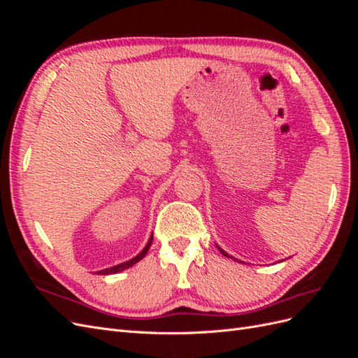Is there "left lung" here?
<instances>
[{"label":"left lung","instance_id":"obj_1","mask_svg":"<svg viewBox=\"0 0 358 358\" xmlns=\"http://www.w3.org/2000/svg\"><path fill=\"white\" fill-rule=\"evenodd\" d=\"M220 251H221V252H222V254H224V255H225V257H230V258H233V257H231V255H229V254H227V252H225V251H222V249H221V248H220Z\"/></svg>","mask_w":358,"mask_h":358}]
</instances>
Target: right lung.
I'll list each match as a JSON object with an SVG mask.
<instances>
[{
	"instance_id": "1",
	"label": "right lung",
	"mask_w": 358,
	"mask_h": 358,
	"mask_svg": "<svg viewBox=\"0 0 358 358\" xmlns=\"http://www.w3.org/2000/svg\"><path fill=\"white\" fill-rule=\"evenodd\" d=\"M152 239L154 237L150 236V239H149V242H148V245L145 246V249L142 252H140L138 255H136L133 259H129V262H125V263H122V264H117V266H113V267H110V268H104V270H101V272H99L100 275H110V273H117V272H122V270H125V268H128V267H131V266H134L136 263H138L140 259H142L145 255H146V252L149 251V248H150V245H152Z\"/></svg>"
}]
</instances>
